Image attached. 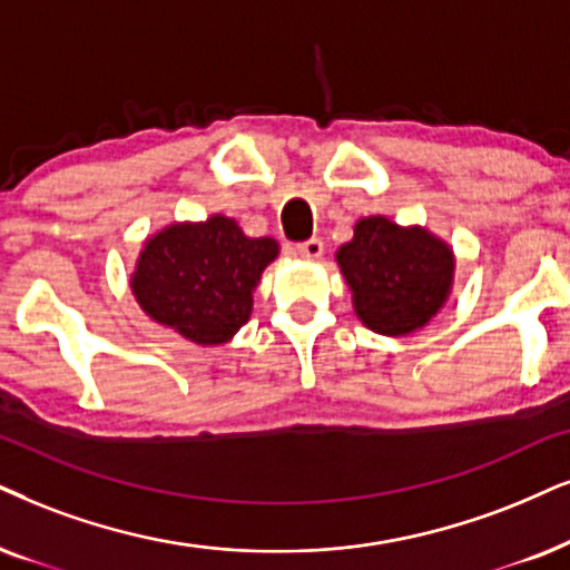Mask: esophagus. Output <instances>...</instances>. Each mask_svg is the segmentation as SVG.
I'll list each match as a JSON object with an SVG mask.
<instances>
[{
  "label": "esophagus",
  "instance_id": "1",
  "mask_svg": "<svg viewBox=\"0 0 570 570\" xmlns=\"http://www.w3.org/2000/svg\"><path fill=\"white\" fill-rule=\"evenodd\" d=\"M294 255L305 257V261H321L323 255V242L321 239H307L294 247Z\"/></svg>",
  "mask_w": 570,
  "mask_h": 570
}]
</instances>
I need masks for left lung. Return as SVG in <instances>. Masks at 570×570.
<instances>
[{
	"label": "left lung",
	"mask_w": 570,
	"mask_h": 570,
	"mask_svg": "<svg viewBox=\"0 0 570 570\" xmlns=\"http://www.w3.org/2000/svg\"><path fill=\"white\" fill-rule=\"evenodd\" d=\"M336 263L357 318L386 336L426 326L444 305L455 273L444 242L426 228H402L381 215L357 223L352 242L338 247Z\"/></svg>",
	"instance_id": "1"
}]
</instances>
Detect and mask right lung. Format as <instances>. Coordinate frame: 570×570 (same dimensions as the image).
Segmentation results:
<instances>
[{
	"instance_id": "obj_1",
	"label": "right lung",
	"mask_w": 570,
	"mask_h": 570,
	"mask_svg": "<svg viewBox=\"0 0 570 570\" xmlns=\"http://www.w3.org/2000/svg\"><path fill=\"white\" fill-rule=\"evenodd\" d=\"M278 244L249 239L236 220L176 223L144 244L131 289L144 313L194 344L228 342L252 313V289Z\"/></svg>"
}]
</instances>
